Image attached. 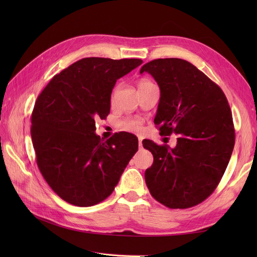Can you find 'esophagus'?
<instances>
[{"label":"esophagus","mask_w":257,"mask_h":257,"mask_svg":"<svg viewBox=\"0 0 257 257\" xmlns=\"http://www.w3.org/2000/svg\"><path fill=\"white\" fill-rule=\"evenodd\" d=\"M143 139L142 138H139L138 139V146H139V149H142V148H143Z\"/></svg>","instance_id":"34e87169"}]
</instances>
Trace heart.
Here are the masks:
<instances>
[{
  "mask_svg": "<svg viewBox=\"0 0 257 257\" xmlns=\"http://www.w3.org/2000/svg\"><path fill=\"white\" fill-rule=\"evenodd\" d=\"M154 83L150 80H147L144 79L141 82H139V88H144V87H149V85H153ZM121 85L120 84H116L115 87L113 88L112 92H111V95H110V103L114 104L115 100H116V96H118V93L120 91ZM120 127L124 131H127V132H132V133H138V132H141L143 128V120L139 119V118H127V119H124L120 122Z\"/></svg>",
  "mask_w": 257,
  "mask_h": 257,
  "instance_id": "1",
  "label": "heart"
}]
</instances>
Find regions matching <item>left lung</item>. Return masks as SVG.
<instances>
[{
    "label": "left lung",
    "mask_w": 257,
    "mask_h": 257,
    "mask_svg": "<svg viewBox=\"0 0 257 257\" xmlns=\"http://www.w3.org/2000/svg\"><path fill=\"white\" fill-rule=\"evenodd\" d=\"M158 82L161 97L154 124L160 134H177V146H143L153 154L145 173L151 195L172 209L196 206L209 197L226 169L235 145L231 111L222 89L191 64L158 59L142 69Z\"/></svg>",
    "instance_id": "left-lung-1"
}]
</instances>
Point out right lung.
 Returning <instances> with one entry per match:
<instances>
[{
  "label": "right lung",
  "instance_id": "right-lung-1",
  "mask_svg": "<svg viewBox=\"0 0 257 257\" xmlns=\"http://www.w3.org/2000/svg\"><path fill=\"white\" fill-rule=\"evenodd\" d=\"M142 63L84 58L54 76L38 95L31 118L36 163L68 204L90 207L106 199L137 152L133 134L121 132L104 141L95 134V121L109 113L116 80Z\"/></svg>",
  "mask_w": 257,
  "mask_h": 257
}]
</instances>
